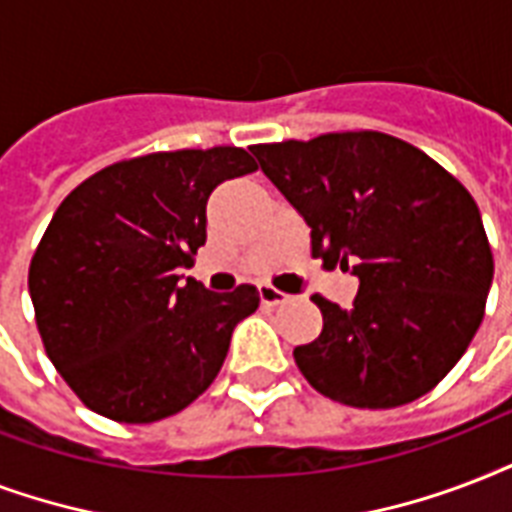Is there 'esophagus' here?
<instances>
[{
	"label": "esophagus",
	"mask_w": 512,
	"mask_h": 512,
	"mask_svg": "<svg viewBox=\"0 0 512 512\" xmlns=\"http://www.w3.org/2000/svg\"><path fill=\"white\" fill-rule=\"evenodd\" d=\"M259 299L261 304H267V307H277V304H285L288 301V293L277 291L275 285H259Z\"/></svg>",
	"instance_id": "obj_1"
}]
</instances>
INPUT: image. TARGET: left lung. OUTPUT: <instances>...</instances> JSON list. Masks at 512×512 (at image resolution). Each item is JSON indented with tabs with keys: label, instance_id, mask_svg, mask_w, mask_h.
Listing matches in <instances>:
<instances>
[{
	"label": "left lung",
	"instance_id": "obj_1",
	"mask_svg": "<svg viewBox=\"0 0 512 512\" xmlns=\"http://www.w3.org/2000/svg\"><path fill=\"white\" fill-rule=\"evenodd\" d=\"M251 152L312 229V256L360 280L350 310L312 296L323 331L293 350L304 379L352 408L427 395L473 342L494 275L470 192L417 146L379 130Z\"/></svg>",
	"mask_w": 512,
	"mask_h": 512
}]
</instances>
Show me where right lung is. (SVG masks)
<instances>
[{
	"label": "right lung",
	"instance_id": "right-lung-1",
	"mask_svg": "<svg viewBox=\"0 0 512 512\" xmlns=\"http://www.w3.org/2000/svg\"><path fill=\"white\" fill-rule=\"evenodd\" d=\"M253 170L240 146L141 154L58 205L31 256L29 293L47 358L90 411L149 425L211 387L259 291L213 293L178 283L176 269L205 245L213 189Z\"/></svg>",
	"mask_w": 512,
	"mask_h": 512
}]
</instances>
